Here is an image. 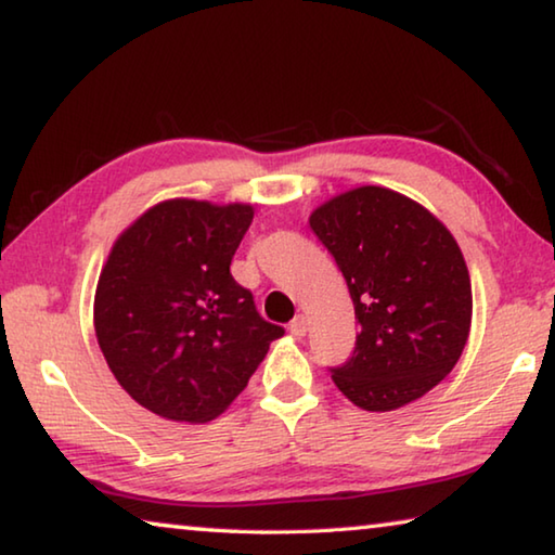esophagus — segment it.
<instances>
[{"label": "esophagus", "mask_w": 555, "mask_h": 555, "mask_svg": "<svg viewBox=\"0 0 555 555\" xmlns=\"http://www.w3.org/2000/svg\"><path fill=\"white\" fill-rule=\"evenodd\" d=\"M288 331H291V335H296V337H304V335H306V331H308L306 315H296L294 321L288 323Z\"/></svg>", "instance_id": "esophagus-1"}]
</instances>
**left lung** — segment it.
<instances>
[{"instance_id":"8db88e82","label":"left lung","mask_w":555,"mask_h":555,"mask_svg":"<svg viewBox=\"0 0 555 555\" xmlns=\"http://www.w3.org/2000/svg\"><path fill=\"white\" fill-rule=\"evenodd\" d=\"M350 288L360 323L352 354L331 367L347 399L393 411L424 397L463 354L473 288L443 222L389 188L362 185L311 215Z\"/></svg>"}]
</instances>
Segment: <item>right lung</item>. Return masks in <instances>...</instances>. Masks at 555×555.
I'll use <instances>...</instances> for the list:
<instances>
[{
	"label": "right lung",
	"mask_w": 555,
	"mask_h": 555,
	"mask_svg": "<svg viewBox=\"0 0 555 555\" xmlns=\"http://www.w3.org/2000/svg\"><path fill=\"white\" fill-rule=\"evenodd\" d=\"M251 218V205L166 201L109 251L95 294L100 350L121 389L158 416H220L284 335L230 274Z\"/></svg>",
	"instance_id": "1"
}]
</instances>
